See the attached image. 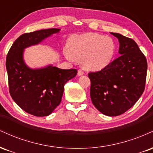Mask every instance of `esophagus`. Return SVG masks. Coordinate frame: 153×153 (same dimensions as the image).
<instances>
[{"label":"esophagus","mask_w":153,"mask_h":153,"mask_svg":"<svg viewBox=\"0 0 153 153\" xmlns=\"http://www.w3.org/2000/svg\"><path fill=\"white\" fill-rule=\"evenodd\" d=\"M84 74V72L82 71V70H78V75H82Z\"/></svg>","instance_id":"esophagus-1"}]
</instances>
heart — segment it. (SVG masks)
<instances>
[{
	"instance_id": "obj_1",
	"label": "heart",
	"mask_w": 153,
	"mask_h": 153,
	"mask_svg": "<svg viewBox=\"0 0 153 153\" xmlns=\"http://www.w3.org/2000/svg\"><path fill=\"white\" fill-rule=\"evenodd\" d=\"M70 60L81 59V65L85 70L102 69L111 62L114 55L116 46L111 38L96 33L73 35L68 42Z\"/></svg>"
}]
</instances>
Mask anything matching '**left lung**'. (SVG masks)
I'll list each match as a JSON object with an SVG mask.
<instances>
[{"label": "left lung", "instance_id": "obj_1", "mask_svg": "<svg viewBox=\"0 0 153 153\" xmlns=\"http://www.w3.org/2000/svg\"><path fill=\"white\" fill-rule=\"evenodd\" d=\"M119 42V57L96 72H90L91 99L94 106L104 115L124 114L143 94L147 62L133 39L111 33Z\"/></svg>", "mask_w": 153, "mask_h": 153}]
</instances>
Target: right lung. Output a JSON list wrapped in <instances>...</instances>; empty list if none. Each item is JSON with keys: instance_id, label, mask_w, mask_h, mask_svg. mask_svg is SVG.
Wrapping results in <instances>:
<instances>
[{"instance_id": "right-lung-1", "label": "right lung", "mask_w": 153, "mask_h": 153, "mask_svg": "<svg viewBox=\"0 0 153 153\" xmlns=\"http://www.w3.org/2000/svg\"><path fill=\"white\" fill-rule=\"evenodd\" d=\"M59 31L48 29L25 33L16 39L7 54L10 95L20 108L35 117H45L53 111L61 102L65 83L78 73L76 69L62 70L52 66L31 70L24 64V48L41 42Z\"/></svg>"}]
</instances>
